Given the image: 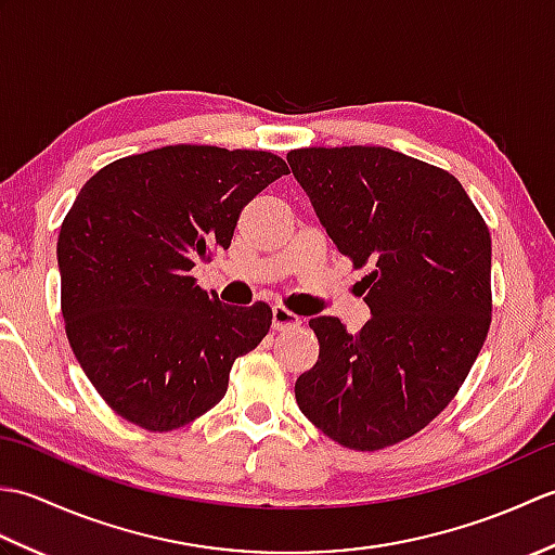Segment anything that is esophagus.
I'll return each mask as SVG.
<instances>
[{"mask_svg": "<svg viewBox=\"0 0 555 555\" xmlns=\"http://www.w3.org/2000/svg\"><path fill=\"white\" fill-rule=\"evenodd\" d=\"M300 324V317L293 314L291 310L281 308V305H276V308H271V326L276 328V332H281V328H291V326H298Z\"/></svg>", "mask_w": 555, "mask_h": 555, "instance_id": "obj_1", "label": "esophagus"}]
</instances>
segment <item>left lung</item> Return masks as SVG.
<instances>
[{"mask_svg":"<svg viewBox=\"0 0 555 555\" xmlns=\"http://www.w3.org/2000/svg\"><path fill=\"white\" fill-rule=\"evenodd\" d=\"M291 171L362 279L372 320L314 317L317 364L296 400L356 451L393 446L457 393L491 324V235L455 176L388 147H302Z\"/></svg>","mask_w":555,"mask_h":555,"instance_id":"obj_1","label":"left lung"}]
</instances>
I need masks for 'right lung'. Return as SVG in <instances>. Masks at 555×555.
<instances>
[{"mask_svg":"<svg viewBox=\"0 0 555 555\" xmlns=\"http://www.w3.org/2000/svg\"><path fill=\"white\" fill-rule=\"evenodd\" d=\"M288 173L259 150L169 145L116 159L80 188L59 231L68 344L124 420L171 431L227 393L235 358L271 326L264 302L231 308L191 269L231 245L241 209Z\"/></svg>","mask_w":555,"mask_h":555,"instance_id":"right-lung-1","label":"right lung"}]
</instances>
